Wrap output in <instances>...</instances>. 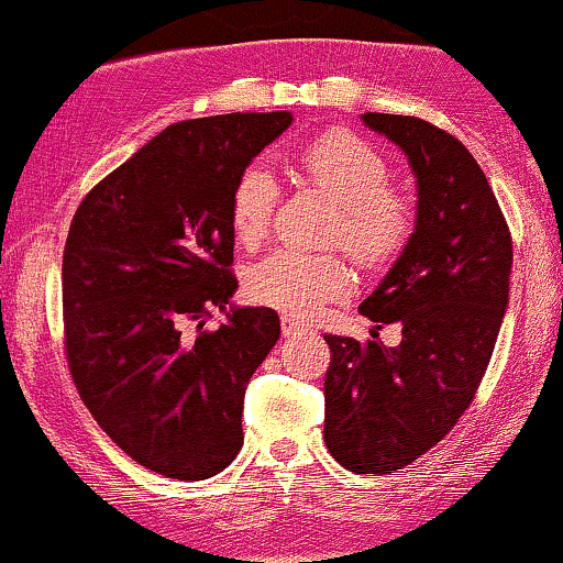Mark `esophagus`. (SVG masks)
<instances>
[{
    "label": "esophagus",
    "instance_id": "obj_1",
    "mask_svg": "<svg viewBox=\"0 0 563 563\" xmlns=\"http://www.w3.org/2000/svg\"><path fill=\"white\" fill-rule=\"evenodd\" d=\"M303 330H306V327L301 322H296V319H290V317H283V334H286V338L301 334Z\"/></svg>",
    "mask_w": 563,
    "mask_h": 563
}]
</instances>
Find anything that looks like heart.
<instances>
[{
  "mask_svg": "<svg viewBox=\"0 0 563 563\" xmlns=\"http://www.w3.org/2000/svg\"><path fill=\"white\" fill-rule=\"evenodd\" d=\"M306 181L330 195L338 208L332 244H343L364 267L395 260L412 233V205L389 189V166L366 140L347 132H324L298 151ZM280 205V181L265 163H249L231 191V229L241 246H257L273 229ZM246 290L254 301L311 317L324 303L353 290V273L338 254L275 249L249 269Z\"/></svg>",
  "mask_w": 563,
  "mask_h": 563,
  "instance_id": "b5f03b06",
  "label": "heart"
}]
</instances>
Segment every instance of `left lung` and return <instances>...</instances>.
I'll use <instances>...</instances> for the list:
<instances>
[{"label":"left lung","instance_id":"left-lung-1","mask_svg":"<svg viewBox=\"0 0 563 563\" xmlns=\"http://www.w3.org/2000/svg\"><path fill=\"white\" fill-rule=\"evenodd\" d=\"M361 119L408 158L416 229L358 306L376 330L400 324L402 343L324 334V441L351 473H393L444 439L473 402L509 303L511 236L457 137L416 117Z\"/></svg>","mask_w":563,"mask_h":563}]
</instances>
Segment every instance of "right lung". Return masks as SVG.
I'll return each mask as SVG.
<instances>
[{"mask_svg": "<svg viewBox=\"0 0 563 563\" xmlns=\"http://www.w3.org/2000/svg\"><path fill=\"white\" fill-rule=\"evenodd\" d=\"M290 122V111H273L170 124L106 176L69 225V372L98 426L166 478H212L244 444L246 384L280 338V319L231 303V191ZM212 308L227 322L208 333Z\"/></svg>", "mask_w": 563, "mask_h": 563, "instance_id": "right-lung-1", "label": "right lung"}]
</instances>
